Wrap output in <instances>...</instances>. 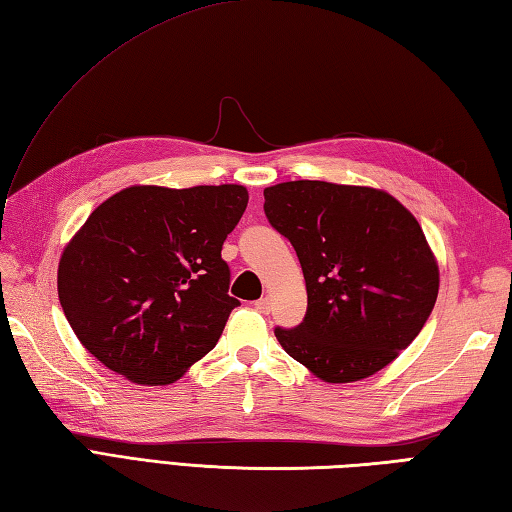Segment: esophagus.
I'll return each instance as SVG.
<instances>
[{"mask_svg":"<svg viewBox=\"0 0 512 512\" xmlns=\"http://www.w3.org/2000/svg\"><path fill=\"white\" fill-rule=\"evenodd\" d=\"M255 310L262 312V314H270V310H273V301H270L268 297L255 301Z\"/></svg>","mask_w":512,"mask_h":512,"instance_id":"1","label":"esophagus"}]
</instances>
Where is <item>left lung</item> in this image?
Segmentation results:
<instances>
[{
  "label": "left lung",
  "mask_w": 512,
  "mask_h": 512,
  "mask_svg": "<svg viewBox=\"0 0 512 512\" xmlns=\"http://www.w3.org/2000/svg\"><path fill=\"white\" fill-rule=\"evenodd\" d=\"M268 222L290 239L308 312L281 347L323 383H354L387 367L436 306L440 270L416 217L374 187L321 180L264 189Z\"/></svg>",
  "instance_id": "left-lung-1"
}]
</instances>
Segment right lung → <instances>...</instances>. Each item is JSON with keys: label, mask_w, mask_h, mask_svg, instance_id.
<instances>
[{"label": "right lung", "mask_w": 512, "mask_h": 512, "mask_svg": "<svg viewBox=\"0 0 512 512\" xmlns=\"http://www.w3.org/2000/svg\"><path fill=\"white\" fill-rule=\"evenodd\" d=\"M242 184H134L96 206L65 244L57 288L76 339L138 385H171L209 354L239 301L228 297L226 235Z\"/></svg>", "instance_id": "right-lung-1"}]
</instances>
